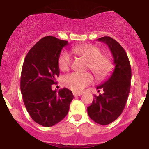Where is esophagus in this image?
Instances as JSON below:
<instances>
[{
	"label": "esophagus",
	"instance_id": "1",
	"mask_svg": "<svg viewBox=\"0 0 149 149\" xmlns=\"http://www.w3.org/2000/svg\"><path fill=\"white\" fill-rule=\"evenodd\" d=\"M83 93H75V92H74V93H73V95H74V96H80V95H82Z\"/></svg>",
	"mask_w": 149,
	"mask_h": 149
}]
</instances>
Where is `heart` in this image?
Masks as SVG:
<instances>
[{
	"label": "heart",
	"mask_w": 149,
	"mask_h": 149,
	"mask_svg": "<svg viewBox=\"0 0 149 149\" xmlns=\"http://www.w3.org/2000/svg\"><path fill=\"white\" fill-rule=\"evenodd\" d=\"M73 53L81 56L88 62L87 68L94 74L98 80H103L110 74L113 68L112 62L108 57L102 55V51L98 47L93 45L86 44L74 46L72 48ZM72 59L67 51H63L58 59L59 68L65 72L71 66ZM93 77L89 72L77 73L73 72L63 79L64 85L74 92H81L93 82Z\"/></svg>",
	"instance_id": "1"
}]
</instances>
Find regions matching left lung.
Masks as SVG:
<instances>
[{
    "label": "left lung",
    "instance_id": "1",
    "mask_svg": "<svg viewBox=\"0 0 149 149\" xmlns=\"http://www.w3.org/2000/svg\"><path fill=\"white\" fill-rule=\"evenodd\" d=\"M98 40L109 47L115 68L110 77L97 86L98 89H103L104 93L98 96L94 95L87 113L95 122L107 125L118 119L125 107L131 88V68L127 54L118 42L109 36Z\"/></svg>",
    "mask_w": 149,
    "mask_h": 149
}]
</instances>
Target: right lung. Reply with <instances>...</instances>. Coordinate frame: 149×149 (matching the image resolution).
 <instances>
[{"mask_svg": "<svg viewBox=\"0 0 149 149\" xmlns=\"http://www.w3.org/2000/svg\"><path fill=\"white\" fill-rule=\"evenodd\" d=\"M68 42L48 36L29 51L22 66L21 92L24 104L33 120L44 127L53 126L68 113L74 98L63 88L52 90L60 74L58 59Z\"/></svg>", "mask_w": 149, "mask_h": 149, "instance_id": "right-lung-1", "label": "right lung"}]
</instances>
